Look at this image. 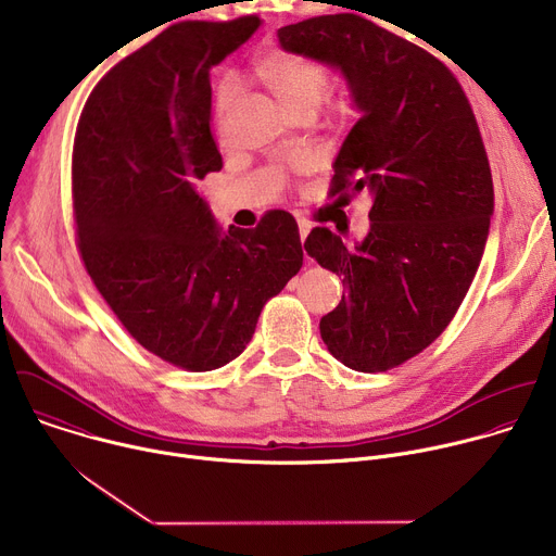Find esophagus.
<instances>
[{
	"mask_svg": "<svg viewBox=\"0 0 556 556\" xmlns=\"http://www.w3.org/2000/svg\"><path fill=\"white\" fill-rule=\"evenodd\" d=\"M309 222L307 219H299V237H301V242H305V237H307V232H309Z\"/></svg>",
	"mask_w": 556,
	"mask_h": 556,
	"instance_id": "34e87169",
	"label": "esophagus"
}]
</instances>
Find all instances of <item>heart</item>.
Masks as SVG:
<instances>
[{
	"label": "heart",
	"instance_id": "b5f03b06",
	"mask_svg": "<svg viewBox=\"0 0 556 556\" xmlns=\"http://www.w3.org/2000/svg\"><path fill=\"white\" fill-rule=\"evenodd\" d=\"M253 74L260 81L275 92V97L290 110L299 112L305 108L316 110L326 99L330 84H332V70L319 61L299 52H290L283 48H270L255 56ZM240 86H237L235 76L224 74L215 84L213 90V114L215 121L222 123L230 112ZM334 118L343 121L350 116L352 108L348 101L334 103ZM305 157H294L292 169H303Z\"/></svg>",
	"mask_w": 556,
	"mask_h": 556
}]
</instances>
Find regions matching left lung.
Wrapping results in <instances>:
<instances>
[{
    "label": "left lung",
    "mask_w": 556,
    "mask_h": 556,
    "mask_svg": "<svg viewBox=\"0 0 556 556\" xmlns=\"http://www.w3.org/2000/svg\"><path fill=\"white\" fill-rule=\"evenodd\" d=\"M277 35L283 50L339 65L363 112L330 198L369 191V232L354 249L326 226L305 240L345 288L321 339L350 369H393L446 330L482 262L493 176L478 121L438 56L361 15L312 17Z\"/></svg>",
    "instance_id": "left-lung-1"
}]
</instances>
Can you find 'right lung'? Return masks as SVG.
<instances>
[{"label": "right lung", "mask_w": 556, "mask_h": 556, "mask_svg": "<svg viewBox=\"0 0 556 556\" xmlns=\"http://www.w3.org/2000/svg\"><path fill=\"white\" fill-rule=\"evenodd\" d=\"M260 24L169 26L101 78L74 134L78 255L123 328L187 371L240 356L266 301L303 264L288 211L222 232L198 193L222 169L208 72Z\"/></svg>", "instance_id": "1"}]
</instances>
